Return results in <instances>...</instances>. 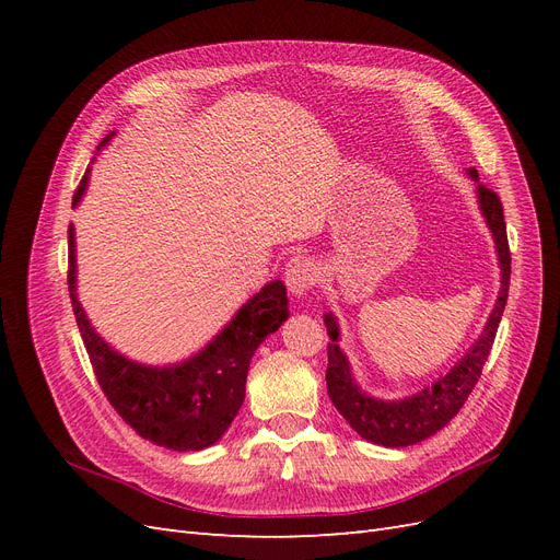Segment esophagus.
Masks as SVG:
<instances>
[{
	"mask_svg": "<svg viewBox=\"0 0 560 560\" xmlns=\"http://www.w3.org/2000/svg\"><path fill=\"white\" fill-rule=\"evenodd\" d=\"M315 280H317V268L311 257H294L284 268V284L294 296H301L308 290H313Z\"/></svg>",
	"mask_w": 560,
	"mask_h": 560,
	"instance_id": "34e87169",
	"label": "esophagus"
}]
</instances>
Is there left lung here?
<instances>
[{"label": "left lung", "instance_id": "obj_1", "mask_svg": "<svg viewBox=\"0 0 560 560\" xmlns=\"http://www.w3.org/2000/svg\"><path fill=\"white\" fill-rule=\"evenodd\" d=\"M467 175L477 184V200L479 210L486 219V224L493 233V243L500 264V294L493 311L488 315L486 327L471 348L463 354L457 364L446 376L436 378L432 385L422 387L420 393L404 397V399H376L358 385L352 376L350 362L346 352L338 348V322L329 311L325 313V325L331 343L327 346L329 366H327V389L329 399L348 422L350 428L371 444L387 446V448H404L422 442L442 428H446L451 418L463 409L469 393L477 385L481 369L488 360L490 348L495 341V331L500 325L502 311L506 306V292H510V273H512V257L510 243H506V226L502 214V202L498 194L486 189L479 184V173L469 167Z\"/></svg>", "mask_w": 560, "mask_h": 560}]
</instances>
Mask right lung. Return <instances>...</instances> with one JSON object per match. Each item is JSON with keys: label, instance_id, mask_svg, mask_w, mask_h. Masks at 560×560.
I'll use <instances>...</instances> for the list:
<instances>
[{"label": "right lung", "instance_id": "right-lung-1", "mask_svg": "<svg viewBox=\"0 0 560 560\" xmlns=\"http://www.w3.org/2000/svg\"><path fill=\"white\" fill-rule=\"evenodd\" d=\"M112 138L114 132L100 142L97 151ZM89 175L91 165L74 194V208L89 189ZM67 245H70L67 284H70L77 325L95 378L116 413L156 446L186 453L217 444L243 406L254 350L290 317L284 282L273 280L261 287V292L243 303L229 325L189 360L151 366L116 352L93 329L77 294V243L72 224L67 231Z\"/></svg>", "mask_w": 560, "mask_h": 560}]
</instances>
